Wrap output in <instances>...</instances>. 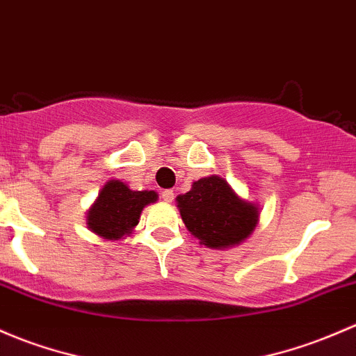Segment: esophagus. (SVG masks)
Masks as SVG:
<instances>
[{
  "mask_svg": "<svg viewBox=\"0 0 356 356\" xmlns=\"http://www.w3.org/2000/svg\"><path fill=\"white\" fill-rule=\"evenodd\" d=\"M162 200L165 201V203H172L174 201V191L172 189H165L162 193Z\"/></svg>",
  "mask_w": 356,
  "mask_h": 356,
  "instance_id": "esophagus-1",
  "label": "esophagus"
}]
</instances>
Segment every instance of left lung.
<instances>
[{
  "label": "left lung",
  "instance_id": "8db88e82",
  "mask_svg": "<svg viewBox=\"0 0 356 356\" xmlns=\"http://www.w3.org/2000/svg\"><path fill=\"white\" fill-rule=\"evenodd\" d=\"M177 208L186 228L209 249L238 245L259 222V208L238 197L218 175L193 182L189 193L177 196Z\"/></svg>",
  "mask_w": 356,
  "mask_h": 356
}]
</instances>
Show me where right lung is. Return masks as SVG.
Returning a JSON list of instances; mask_svg holds the SVG:
<instances>
[{
	"mask_svg": "<svg viewBox=\"0 0 356 356\" xmlns=\"http://www.w3.org/2000/svg\"><path fill=\"white\" fill-rule=\"evenodd\" d=\"M156 197L155 191H131L124 182L112 179L88 209L87 225L99 237L119 241L133 232L143 208L155 203Z\"/></svg>",
	"mask_w": 356,
	"mask_h": 356,
	"instance_id": "obj_1",
	"label": "right lung"
}]
</instances>
